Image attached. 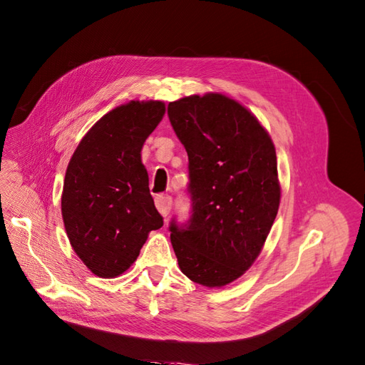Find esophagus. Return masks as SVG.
I'll return each instance as SVG.
<instances>
[{"instance_id": "obj_1", "label": "esophagus", "mask_w": 365, "mask_h": 365, "mask_svg": "<svg viewBox=\"0 0 365 365\" xmlns=\"http://www.w3.org/2000/svg\"><path fill=\"white\" fill-rule=\"evenodd\" d=\"M155 207H157L158 212H160L163 217H166L168 214H170V211H171V207H173V199L170 197V195L158 194L157 197H155Z\"/></svg>"}]
</instances>
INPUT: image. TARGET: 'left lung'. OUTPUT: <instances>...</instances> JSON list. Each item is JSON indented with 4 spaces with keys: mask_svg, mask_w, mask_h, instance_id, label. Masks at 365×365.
<instances>
[{
    "mask_svg": "<svg viewBox=\"0 0 365 365\" xmlns=\"http://www.w3.org/2000/svg\"><path fill=\"white\" fill-rule=\"evenodd\" d=\"M168 117L190 171L191 216L170 223L177 262L192 282L227 285L255 262L276 219L274 145L248 109L220 93L173 101Z\"/></svg>",
    "mask_w": 365,
    "mask_h": 365,
    "instance_id": "1",
    "label": "left lung"
}]
</instances>
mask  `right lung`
Instances as JSON below:
<instances>
[{"instance_id": "obj_1", "label": "right lung", "mask_w": 365, "mask_h": 365, "mask_svg": "<svg viewBox=\"0 0 365 365\" xmlns=\"http://www.w3.org/2000/svg\"><path fill=\"white\" fill-rule=\"evenodd\" d=\"M165 114L162 101H130L83 137L64 177L61 212L73 251L93 274L134 264L149 231L163 227L140 151Z\"/></svg>"}]
</instances>
